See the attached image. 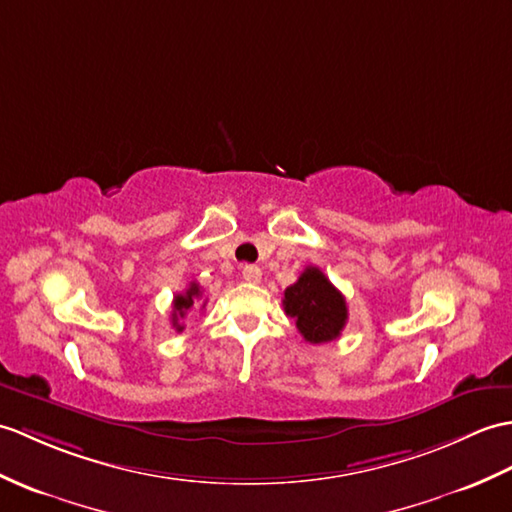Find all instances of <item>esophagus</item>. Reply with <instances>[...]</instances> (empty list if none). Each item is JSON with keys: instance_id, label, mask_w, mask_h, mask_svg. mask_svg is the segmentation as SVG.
Returning <instances> with one entry per match:
<instances>
[{"instance_id": "34e87169", "label": "esophagus", "mask_w": 512, "mask_h": 512, "mask_svg": "<svg viewBox=\"0 0 512 512\" xmlns=\"http://www.w3.org/2000/svg\"><path fill=\"white\" fill-rule=\"evenodd\" d=\"M242 277L244 281L248 283H259L261 281V268L259 266H253V264H246L242 268Z\"/></svg>"}]
</instances>
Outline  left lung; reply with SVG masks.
<instances>
[{"instance_id": "1", "label": "left lung", "mask_w": 512, "mask_h": 512, "mask_svg": "<svg viewBox=\"0 0 512 512\" xmlns=\"http://www.w3.org/2000/svg\"><path fill=\"white\" fill-rule=\"evenodd\" d=\"M283 310L312 344L336 340L349 318L342 292L316 266H307L299 281L285 288Z\"/></svg>"}]
</instances>
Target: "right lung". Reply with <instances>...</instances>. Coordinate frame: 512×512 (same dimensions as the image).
<instances>
[{"instance_id": "1", "label": "right lung", "mask_w": 512, "mask_h": 512, "mask_svg": "<svg viewBox=\"0 0 512 512\" xmlns=\"http://www.w3.org/2000/svg\"><path fill=\"white\" fill-rule=\"evenodd\" d=\"M200 285L198 283H189V288L183 294H176L174 296V310H172V325L176 327V331H183V323L181 320L187 316V312L192 310L196 305V301L200 299Z\"/></svg>"}]
</instances>
